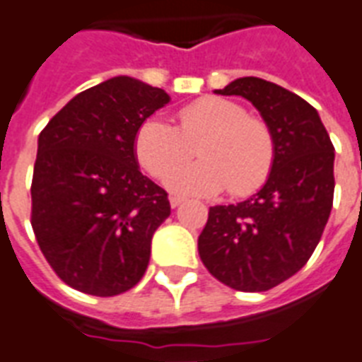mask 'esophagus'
Segmentation results:
<instances>
[{
  "mask_svg": "<svg viewBox=\"0 0 362 362\" xmlns=\"http://www.w3.org/2000/svg\"><path fill=\"white\" fill-rule=\"evenodd\" d=\"M183 202H185L183 196H175V194L170 196V205H172L173 209H175V207H179V205L183 204Z\"/></svg>",
  "mask_w": 362,
  "mask_h": 362,
  "instance_id": "1",
  "label": "esophagus"
}]
</instances>
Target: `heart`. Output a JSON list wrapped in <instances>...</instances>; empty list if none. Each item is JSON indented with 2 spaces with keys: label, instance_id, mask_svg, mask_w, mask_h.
Wrapping results in <instances>:
<instances>
[{
  "label": "heart",
  "instance_id": "b5f03b06",
  "mask_svg": "<svg viewBox=\"0 0 362 362\" xmlns=\"http://www.w3.org/2000/svg\"><path fill=\"white\" fill-rule=\"evenodd\" d=\"M179 125L163 117H147L134 134V155L155 179H164L194 154L202 161L180 168L168 178L175 192L211 196L228 187L231 196L258 190L274 160L269 127L248 117L241 104L222 97H204L179 110Z\"/></svg>",
  "mask_w": 362,
  "mask_h": 362
}]
</instances>
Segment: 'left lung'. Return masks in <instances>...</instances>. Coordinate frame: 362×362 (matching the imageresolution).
Instances as JSON below:
<instances>
[{"label":"left lung","instance_id":"obj_1","mask_svg":"<svg viewBox=\"0 0 362 362\" xmlns=\"http://www.w3.org/2000/svg\"><path fill=\"white\" fill-rule=\"evenodd\" d=\"M215 93L254 104L273 136L274 160L256 194L209 207L199 258L233 290L267 291L293 276L322 239L334 194V147L317 110L276 83L245 76Z\"/></svg>","mask_w":362,"mask_h":362}]
</instances>
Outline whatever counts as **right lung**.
<instances>
[{"label":"right lung","instance_id":"right-lung-1","mask_svg":"<svg viewBox=\"0 0 362 362\" xmlns=\"http://www.w3.org/2000/svg\"><path fill=\"white\" fill-rule=\"evenodd\" d=\"M168 103L164 89L114 76L69 100L39 134L31 226L46 262L74 290L119 296L146 273L170 202L140 172L134 134Z\"/></svg>","mask_w":362,"mask_h":362}]
</instances>
